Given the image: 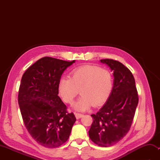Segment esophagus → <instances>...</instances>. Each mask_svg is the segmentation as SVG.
Segmentation results:
<instances>
[{
    "label": "esophagus",
    "instance_id": "1",
    "mask_svg": "<svg viewBox=\"0 0 160 160\" xmlns=\"http://www.w3.org/2000/svg\"><path fill=\"white\" fill-rule=\"evenodd\" d=\"M75 116H76V119H80L83 116V115L80 113H75Z\"/></svg>",
    "mask_w": 160,
    "mask_h": 160
}]
</instances>
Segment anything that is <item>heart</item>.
Instances as JSON below:
<instances>
[{
  "mask_svg": "<svg viewBox=\"0 0 160 160\" xmlns=\"http://www.w3.org/2000/svg\"><path fill=\"white\" fill-rule=\"evenodd\" d=\"M113 87V79L110 71L86 64L72 71L70 78H61L58 91L62 100L67 104L72 103L80 91L82 96L73 107L76 111H84L93 105L98 107L104 104L109 98Z\"/></svg>",
  "mask_w": 160,
  "mask_h": 160,
  "instance_id": "1",
  "label": "heart"
}]
</instances>
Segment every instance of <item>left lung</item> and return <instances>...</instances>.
Here are the masks:
<instances>
[{"label": "left lung", "mask_w": 160, "mask_h": 160, "mask_svg": "<svg viewBox=\"0 0 160 160\" xmlns=\"http://www.w3.org/2000/svg\"><path fill=\"white\" fill-rule=\"evenodd\" d=\"M113 71V87L109 98L96 114L89 135L102 147H111L123 138L131 128L138 104L134 77L123 64L111 59L100 60Z\"/></svg>", "instance_id": "obj_1"}]
</instances>
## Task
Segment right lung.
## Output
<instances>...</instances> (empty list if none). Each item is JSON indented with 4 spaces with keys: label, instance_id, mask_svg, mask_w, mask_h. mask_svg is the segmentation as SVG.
<instances>
[{
    "label": "right lung",
    "instance_id": "add662e5",
    "mask_svg": "<svg viewBox=\"0 0 160 160\" xmlns=\"http://www.w3.org/2000/svg\"><path fill=\"white\" fill-rule=\"evenodd\" d=\"M75 62L44 57L22 75L18 100L24 124L31 136L46 148L66 142L76 120L58 96L61 76Z\"/></svg>",
    "mask_w": 160,
    "mask_h": 160
}]
</instances>
